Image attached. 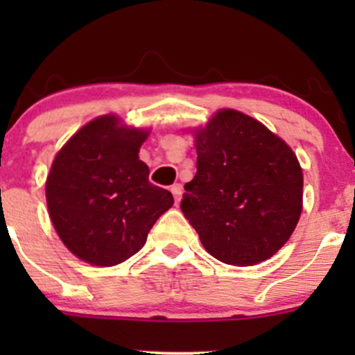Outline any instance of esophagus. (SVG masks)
<instances>
[{
	"label": "esophagus",
	"mask_w": 355,
	"mask_h": 355,
	"mask_svg": "<svg viewBox=\"0 0 355 355\" xmlns=\"http://www.w3.org/2000/svg\"><path fill=\"white\" fill-rule=\"evenodd\" d=\"M171 194H173V198H175V202H180V199H182V192H184V189H182V185L180 184H175V185H171Z\"/></svg>",
	"instance_id": "1"
}]
</instances>
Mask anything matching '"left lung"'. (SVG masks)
Listing matches in <instances>:
<instances>
[{
	"label": "left lung",
	"instance_id": "left-lung-1",
	"mask_svg": "<svg viewBox=\"0 0 355 355\" xmlns=\"http://www.w3.org/2000/svg\"><path fill=\"white\" fill-rule=\"evenodd\" d=\"M198 173L180 207L218 261L252 266L290 239L302 213V168L292 148L242 111L218 110L192 128Z\"/></svg>",
	"mask_w": 355,
	"mask_h": 355
}]
</instances>
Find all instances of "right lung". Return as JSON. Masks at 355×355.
<instances>
[{
  "label": "right lung",
  "mask_w": 355,
  "mask_h": 355,
  "mask_svg": "<svg viewBox=\"0 0 355 355\" xmlns=\"http://www.w3.org/2000/svg\"><path fill=\"white\" fill-rule=\"evenodd\" d=\"M151 128L94 118L56 153L46 202L60 241L84 263L114 266L142 249L173 196L149 182L139 151Z\"/></svg>",
  "instance_id": "1"
}]
</instances>
